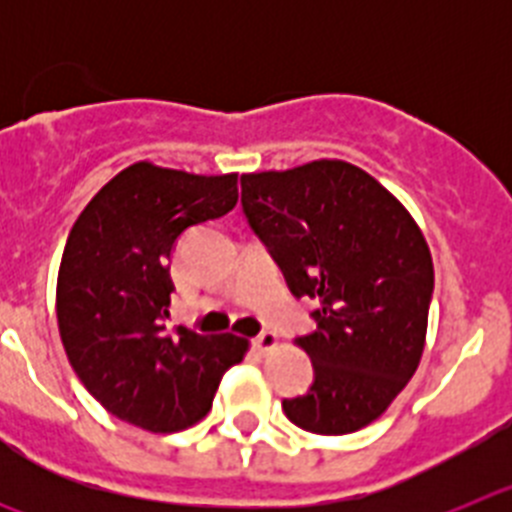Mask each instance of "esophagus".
<instances>
[{
  "instance_id": "34e87169",
  "label": "esophagus",
  "mask_w": 512,
  "mask_h": 512,
  "mask_svg": "<svg viewBox=\"0 0 512 512\" xmlns=\"http://www.w3.org/2000/svg\"><path fill=\"white\" fill-rule=\"evenodd\" d=\"M277 346H279V336L277 333H271V330H264V333H259V336L253 338V348H256L259 354H269V351H274Z\"/></svg>"
}]
</instances>
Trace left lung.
Returning <instances> with one entry per match:
<instances>
[{"label":"left lung","instance_id":"obj_1","mask_svg":"<svg viewBox=\"0 0 512 512\" xmlns=\"http://www.w3.org/2000/svg\"><path fill=\"white\" fill-rule=\"evenodd\" d=\"M248 225L318 328L297 338L315 369L307 395L284 400L302 431L343 436L374 423L423 356L433 261L418 223L364 169L320 158L241 176Z\"/></svg>","mask_w":512,"mask_h":512}]
</instances>
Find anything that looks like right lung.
Masks as SVG:
<instances>
[{
  "label": "right lung",
  "instance_id": "right-lung-1",
  "mask_svg": "<svg viewBox=\"0 0 512 512\" xmlns=\"http://www.w3.org/2000/svg\"><path fill=\"white\" fill-rule=\"evenodd\" d=\"M238 202V174L200 176L148 161L122 169L76 217L56 287L61 341L76 377L115 418L151 433L207 415L246 338L166 330L179 235Z\"/></svg>",
  "mask_w": 512,
  "mask_h": 512
}]
</instances>
